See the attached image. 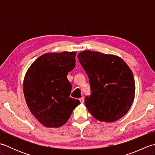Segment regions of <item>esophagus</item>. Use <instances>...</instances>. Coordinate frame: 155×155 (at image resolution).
I'll use <instances>...</instances> for the list:
<instances>
[{"instance_id": "34e87169", "label": "esophagus", "mask_w": 155, "mask_h": 155, "mask_svg": "<svg viewBox=\"0 0 155 155\" xmlns=\"http://www.w3.org/2000/svg\"><path fill=\"white\" fill-rule=\"evenodd\" d=\"M79 101H81V103H84V98H83V97L81 98L80 99H79Z\"/></svg>"}]
</instances>
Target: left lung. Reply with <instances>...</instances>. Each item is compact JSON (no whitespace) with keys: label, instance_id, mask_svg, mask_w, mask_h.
Masks as SVG:
<instances>
[{"label":"left lung","instance_id":"8db88e82","mask_svg":"<svg viewBox=\"0 0 155 155\" xmlns=\"http://www.w3.org/2000/svg\"><path fill=\"white\" fill-rule=\"evenodd\" d=\"M78 58L89 79L91 95L84 103L99 121L113 123L127 113L135 95L133 72L117 55L84 51Z\"/></svg>","mask_w":155,"mask_h":155}]
</instances>
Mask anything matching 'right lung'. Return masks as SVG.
<instances>
[{"instance_id": "add662e5", "label": "right lung", "mask_w": 155, "mask_h": 155, "mask_svg": "<svg viewBox=\"0 0 155 155\" xmlns=\"http://www.w3.org/2000/svg\"><path fill=\"white\" fill-rule=\"evenodd\" d=\"M75 52L45 53L26 72L23 92L35 117L48 128L67 123L80 101L70 97L72 85L67 76L75 66Z\"/></svg>"}]
</instances>
